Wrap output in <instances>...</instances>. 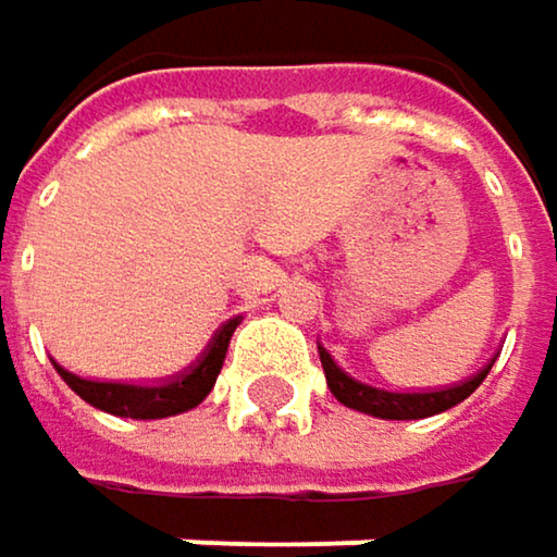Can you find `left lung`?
Here are the masks:
<instances>
[{
    "mask_svg": "<svg viewBox=\"0 0 557 557\" xmlns=\"http://www.w3.org/2000/svg\"><path fill=\"white\" fill-rule=\"evenodd\" d=\"M321 354V367H324V376H327V386L331 393L337 396V403H344L347 409H357V412H367V416L376 418H396V421H409V418H428L444 412V409H454L457 403H463L490 373L480 370L473 380L460 383V386H450V389H441V393H386V389H373V386H363L357 380H350L324 347H318Z\"/></svg>",
    "mask_w": 557,
    "mask_h": 557,
    "instance_id": "1",
    "label": "left lung"
}]
</instances>
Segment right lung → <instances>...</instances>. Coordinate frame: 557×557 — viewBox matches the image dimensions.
Returning <instances> with one entry per match:
<instances>
[{"instance_id":"1","label":"right lung","mask_w":557,"mask_h":557,"mask_svg":"<svg viewBox=\"0 0 557 557\" xmlns=\"http://www.w3.org/2000/svg\"><path fill=\"white\" fill-rule=\"evenodd\" d=\"M239 321H230L223 324V331L213 337L210 350L203 354V360L177 376L174 383H164V386H123V383H94V380H81L67 370L58 367L61 380L84 399L90 403L94 409H103L110 416L120 418H168L177 416V412H187L194 406H200L207 399V393L213 389L216 383V373L223 367V357H226V347H230V337L236 331Z\"/></svg>"}]
</instances>
